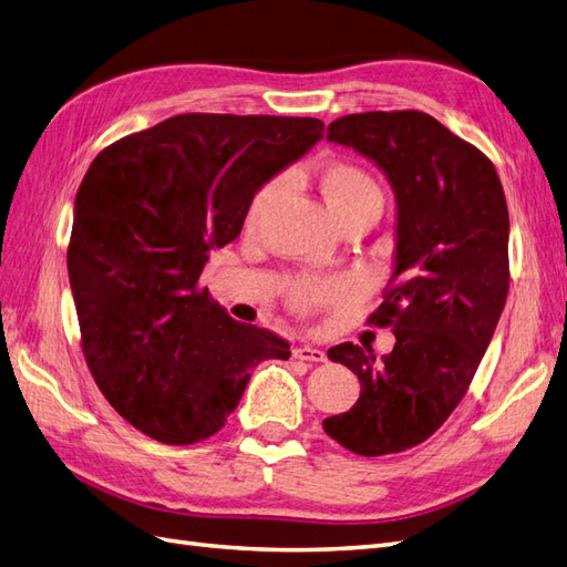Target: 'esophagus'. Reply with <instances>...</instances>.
<instances>
[{
  "label": "esophagus",
  "mask_w": 567,
  "mask_h": 567,
  "mask_svg": "<svg viewBox=\"0 0 567 567\" xmlns=\"http://www.w3.org/2000/svg\"><path fill=\"white\" fill-rule=\"evenodd\" d=\"M293 357L300 359V362H326V352L312 346H298L293 350Z\"/></svg>",
  "instance_id": "esophagus-1"
}]
</instances>
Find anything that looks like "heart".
<instances>
[{
    "instance_id": "b5f03b06",
    "label": "heart",
    "mask_w": 567,
    "mask_h": 567,
    "mask_svg": "<svg viewBox=\"0 0 567 567\" xmlns=\"http://www.w3.org/2000/svg\"><path fill=\"white\" fill-rule=\"evenodd\" d=\"M281 188V182H269L265 184L250 205V221L260 219V215L269 208V203L277 198ZM319 188L326 200V208L333 215V219L340 221L348 219L357 213H362L371 205H381L383 194L375 179L352 163H331L326 165L319 173ZM350 284L346 279H302L293 286V305L300 310L317 305H329L338 302L350 293Z\"/></svg>"
}]
</instances>
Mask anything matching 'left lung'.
Listing matches in <instances>:
<instances>
[{
	"label": "left lung",
	"instance_id": "obj_1",
	"mask_svg": "<svg viewBox=\"0 0 567 567\" xmlns=\"http://www.w3.org/2000/svg\"><path fill=\"white\" fill-rule=\"evenodd\" d=\"M326 140L381 169L398 215L388 293L369 317L392 326L394 348L381 359L352 342L329 350L362 392L323 431L362 456L404 452L450 419L504 312V186L485 153L421 111L338 117Z\"/></svg>",
	"mask_w": 567,
	"mask_h": 567
}]
</instances>
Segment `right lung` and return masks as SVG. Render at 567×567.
<instances>
[{"mask_svg":"<svg viewBox=\"0 0 567 567\" xmlns=\"http://www.w3.org/2000/svg\"><path fill=\"white\" fill-rule=\"evenodd\" d=\"M323 136L317 117L184 113L104 148L75 196L68 279L96 385L165 444L215 435L250 371L288 359L198 279L241 234L252 196Z\"/></svg>","mask_w":567,"mask_h":567,"instance_id":"add662e5","label":"right lung"}]
</instances>
